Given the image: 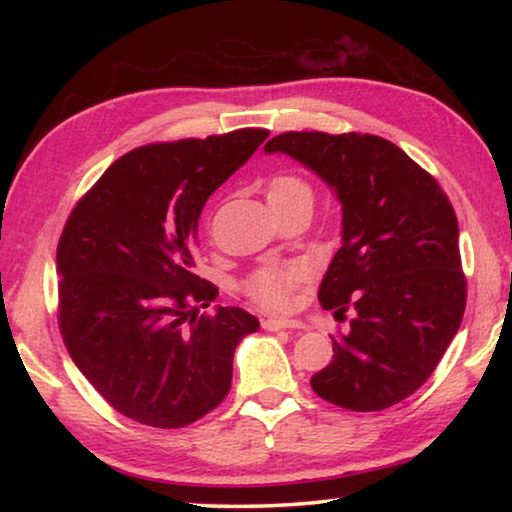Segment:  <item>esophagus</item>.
<instances>
[{"label":"esophagus","mask_w":512,"mask_h":512,"mask_svg":"<svg viewBox=\"0 0 512 512\" xmlns=\"http://www.w3.org/2000/svg\"><path fill=\"white\" fill-rule=\"evenodd\" d=\"M262 327L268 329V332H277V329H302L305 325L291 318H266L262 320Z\"/></svg>","instance_id":"esophagus-1"}]
</instances>
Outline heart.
Returning <instances> with one entry per match:
<instances>
[{"instance_id": "1", "label": "heart", "mask_w": 512, "mask_h": 512, "mask_svg": "<svg viewBox=\"0 0 512 512\" xmlns=\"http://www.w3.org/2000/svg\"><path fill=\"white\" fill-rule=\"evenodd\" d=\"M266 201L268 207L277 205H291V203H311L314 194L305 180L298 176H275L271 183L266 185ZM307 271L302 264H268L257 268V271L248 277L244 289L250 298H253L259 307L268 311H282L291 305L293 291L298 284L305 280Z\"/></svg>"}]
</instances>
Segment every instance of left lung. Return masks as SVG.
Listing matches in <instances>:
<instances>
[{
  "mask_svg": "<svg viewBox=\"0 0 512 512\" xmlns=\"http://www.w3.org/2000/svg\"><path fill=\"white\" fill-rule=\"evenodd\" d=\"M341 203V248L320 282L323 309L343 316L334 359L311 377L323 400L381 411L431 377L465 311L458 221L447 194L400 146L377 135L316 131L275 135Z\"/></svg>",
  "mask_w": 512,
  "mask_h": 512,
  "instance_id": "left-lung-1",
  "label": "left lung"
}]
</instances>
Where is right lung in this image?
Here are the masks:
<instances>
[{
	"instance_id": "add662e5",
	"label": "right lung",
	"mask_w": 512,
	"mask_h": 512,
	"mask_svg": "<svg viewBox=\"0 0 512 512\" xmlns=\"http://www.w3.org/2000/svg\"><path fill=\"white\" fill-rule=\"evenodd\" d=\"M264 128L149 144L112 162L58 241V314L69 357L121 415L178 429L223 402L232 357L259 320L198 316L219 289L194 273L198 219Z\"/></svg>"
}]
</instances>
